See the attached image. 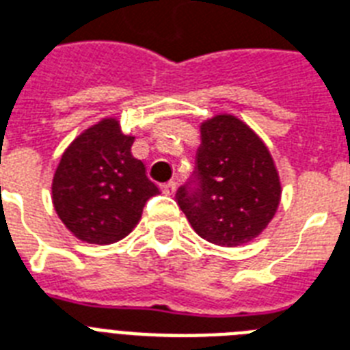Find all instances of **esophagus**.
Segmentation results:
<instances>
[{
  "instance_id": "34e87169",
  "label": "esophagus",
  "mask_w": 350,
  "mask_h": 350,
  "mask_svg": "<svg viewBox=\"0 0 350 350\" xmlns=\"http://www.w3.org/2000/svg\"><path fill=\"white\" fill-rule=\"evenodd\" d=\"M161 192H163L165 196H174V192H176L174 181H169V183L161 185Z\"/></svg>"
}]
</instances>
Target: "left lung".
Masks as SVG:
<instances>
[{"label": "left lung", "instance_id": "left-lung-1", "mask_svg": "<svg viewBox=\"0 0 350 350\" xmlns=\"http://www.w3.org/2000/svg\"><path fill=\"white\" fill-rule=\"evenodd\" d=\"M194 183L176 200L204 241L234 248L262 234L277 214L282 187L275 161L258 135L234 115L201 124Z\"/></svg>", "mask_w": 350, "mask_h": 350}]
</instances>
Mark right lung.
<instances>
[{"mask_svg":"<svg viewBox=\"0 0 350 350\" xmlns=\"http://www.w3.org/2000/svg\"><path fill=\"white\" fill-rule=\"evenodd\" d=\"M135 136L109 116L88 127L62 152L52 181L59 219L77 239L111 244L133 232L147 200L160 190L131 154Z\"/></svg>","mask_w":350,"mask_h":350,"instance_id":"obj_1","label":"right lung"}]
</instances>
